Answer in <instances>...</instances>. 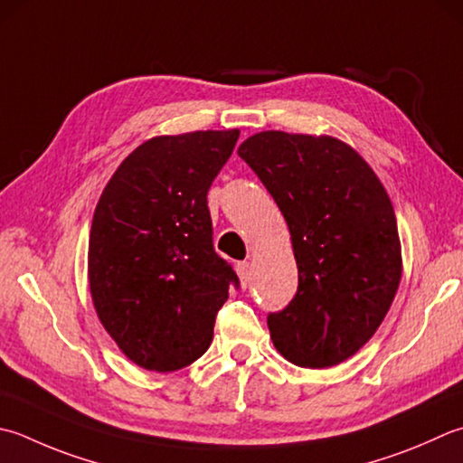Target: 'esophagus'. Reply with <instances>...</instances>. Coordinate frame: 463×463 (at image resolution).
Returning a JSON list of instances; mask_svg holds the SVG:
<instances>
[{"label":"esophagus","mask_w":463,"mask_h":463,"mask_svg":"<svg viewBox=\"0 0 463 463\" xmlns=\"http://www.w3.org/2000/svg\"><path fill=\"white\" fill-rule=\"evenodd\" d=\"M237 273H239V277H241L242 287H247V285H249V279H250V265H249L247 260L237 262Z\"/></svg>","instance_id":"obj_1"}]
</instances>
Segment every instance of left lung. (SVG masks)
Returning <instances> with one entry per match:
<instances>
[{
    "mask_svg": "<svg viewBox=\"0 0 463 463\" xmlns=\"http://www.w3.org/2000/svg\"><path fill=\"white\" fill-rule=\"evenodd\" d=\"M291 232L298 287L267 323L277 351L309 369L341 364L373 337L402 280L392 201L333 136L259 132L239 146Z\"/></svg>",
    "mask_w": 463,
    "mask_h": 463,
    "instance_id": "1",
    "label": "left lung"
}]
</instances>
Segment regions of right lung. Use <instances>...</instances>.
Wrapping results in <instances>:
<instances>
[{
    "mask_svg": "<svg viewBox=\"0 0 463 463\" xmlns=\"http://www.w3.org/2000/svg\"><path fill=\"white\" fill-rule=\"evenodd\" d=\"M239 130L156 136L112 175L92 219L90 293L116 345L148 371H178L203 355L214 319L239 287L214 252L206 194Z\"/></svg>",
    "mask_w": 463,
    "mask_h": 463,
    "instance_id": "1",
    "label": "right lung"
}]
</instances>
